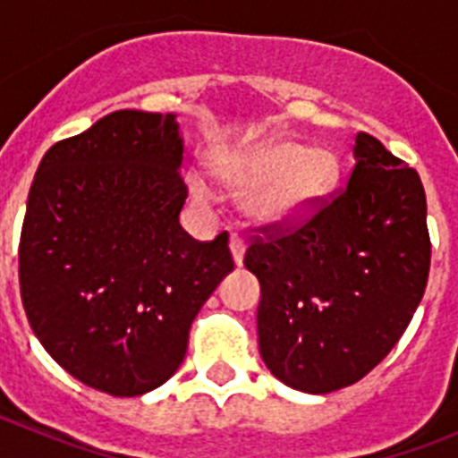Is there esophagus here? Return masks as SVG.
I'll return each mask as SVG.
<instances>
[{
    "instance_id": "obj_1",
    "label": "esophagus",
    "mask_w": 458,
    "mask_h": 458,
    "mask_svg": "<svg viewBox=\"0 0 458 458\" xmlns=\"http://www.w3.org/2000/svg\"><path fill=\"white\" fill-rule=\"evenodd\" d=\"M229 250H232L233 264L242 266V257H245V242H242V238H238V236L229 238Z\"/></svg>"
}]
</instances>
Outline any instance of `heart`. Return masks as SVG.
I'll list each match as a JSON object with an SVG mask.
<instances>
[{
  "mask_svg": "<svg viewBox=\"0 0 458 458\" xmlns=\"http://www.w3.org/2000/svg\"><path fill=\"white\" fill-rule=\"evenodd\" d=\"M213 176L232 194L252 225L286 226L307 220L326 204L342 179V160L327 147L305 148L291 137H268L245 148L220 153ZM192 199L206 204L204 183L190 185Z\"/></svg>",
  "mask_w": 458,
  "mask_h": 458,
  "instance_id": "b5f03b06",
  "label": "heart"
}]
</instances>
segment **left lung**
I'll return each instance as SVG.
<instances>
[{
  "label": "left lung",
  "instance_id": "left-lung-1",
  "mask_svg": "<svg viewBox=\"0 0 458 458\" xmlns=\"http://www.w3.org/2000/svg\"><path fill=\"white\" fill-rule=\"evenodd\" d=\"M346 190L301 226L254 236L259 353L293 390L358 383L392 351L427 289V197L412 167L358 132Z\"/></svg>",
  "mask_w": 458,
  "mask_h": 458
}]
</instances>
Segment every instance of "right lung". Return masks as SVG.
I'll return each instance as SVG.
<instances>
[{"mask_svg":"<svg viewBox=\"0 0 458 458\" xmlns=\"http://www.w3.org/2000/svg\"><path fill=\"white\" fill-rule=\"evenodd\" d=\"M174 114L119 109L43 156L20 236V293L43 349L112 396L183 362L201 305L233 270L229 238L188 236Z\"/></svg>","mask_w":458,"mask_h":458,"instance_id":"1","label":"right lung"}]
</instances>
